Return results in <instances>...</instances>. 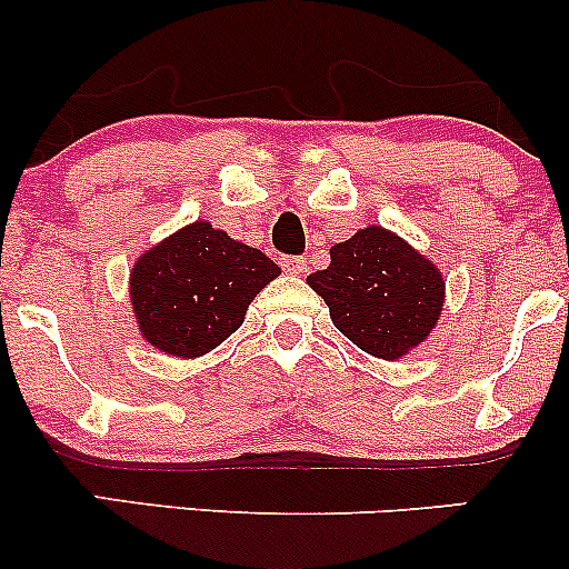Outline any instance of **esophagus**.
<instances>
[{
  "label": "esophagus",
  "mask_w": 569,
  "mask_h": 569,
  "mask_svg": "<svg viewBox=\"0 0 569 569\" xmlns=\"http://www.w3.org/2000/svg\"><path fill=\"white\" fill-rule=\"evenodd\" d=\"M280 267H283L286 272H291V276H299V272L307 270V262L305 257H283L280 259Z\"/></svg>",
  "instance_id": "1"
}]
</instances>
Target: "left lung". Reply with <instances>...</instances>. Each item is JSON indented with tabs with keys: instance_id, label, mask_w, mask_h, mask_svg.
I'll list each match as a JSON object with an SVG mask.
<instances>
[{
	"instance_id": "8db88e82",
	"label": "left lung",
	"mask_w": 569,
	"mask_h": 569,
	"mask_svg": "<svg viewBox=\"0 0 569 569\" xmlns=\"http://www.w3.org/2000/svg\"><path fill=\"white\" fill-rule=\"evenodd\" d=\"M350 342L393 361L433 331L443 278L422 253L382 227H367L331 248V264L307 276Z\"/></svg>"
}]
</instances>
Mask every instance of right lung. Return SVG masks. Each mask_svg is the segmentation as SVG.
<instances>
[{
	"mask_svg": "<svg viewBox=\"0 0 569 569\" xmlns=\"http://www.w3.org/2000/svg\"><path fill=\"white\" fill-rule=\"evenodd\" d=\"M278 276L259 248L194 221L136 262L130 299L154 348L194 358L238 331L251 299Z\"/></svg>",
	"mask_w": 569,
	"mask_h": 569,
	"instance_id": "1",
	"label": "right lung"
}]
</instances>
